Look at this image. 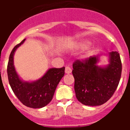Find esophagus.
I'll return each mask as SVG.
<instances>
[{
    "instance_id": "34e87169",
    "label": "esophagus",
    "mask_w": 130,
    "mask_h": 130,
    "mask_svg": "<svg viewBox=\"0 0 130 130\" xmlns=\"http://www.w3.org/2000/svg\"><path fill=\"white\" fill-rule=\"evenodd\" d=\"M71 72H72V69H71V68L69 67V66H66V68H65V73L69 74Z\"/></svg>"
}]
</instances>
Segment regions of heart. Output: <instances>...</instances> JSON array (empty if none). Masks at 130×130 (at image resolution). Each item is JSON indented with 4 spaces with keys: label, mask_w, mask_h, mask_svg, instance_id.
Listing matches in <instances>:
<instances>
[{
    "label": "heart",
    "mask_w": 130,
    "mask_h": 130,
    "mask_svg": "<svg viewBox=\"0 0 130 130\" xmlns=\"http://www.w3.org/2000/svg\"><path fill=\"white\" fill-rule=\"evenodd\" d=\"M90 42L87 41V40H83V41H81V42H79V44H78V46L79 47L83 48V47H86L88 45L90 44Z\"/></svg>",
    "instance_id": "heart-1"
}]
</instances>
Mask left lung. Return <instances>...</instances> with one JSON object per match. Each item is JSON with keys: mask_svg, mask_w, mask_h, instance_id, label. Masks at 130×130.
Instances as JSON below:
<instances>
[{"mask_svg": "<svg viewBox=\"0 0 130 130\" xmlns=\"http://www.w3.org/2000/svg\"><path fill=\"white\" fill-rule=\"evenodd\" d=\"M98 61V57H90L73 63L75 95L83 105L97 106L105 104L119 85L122 73L119 53H109V64L106 67L97 66Z\"/></svg>", "mask_w": 130, "mask_h": 130, "instance_id": "1", "label": "left lung"}]
</instances>
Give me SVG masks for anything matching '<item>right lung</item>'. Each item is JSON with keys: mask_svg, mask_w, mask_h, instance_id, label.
Masks as SVG:
<instances>
[{"mask_svg": "<svg viewBox=\"0 0 130 130\" xmlns=\"http://www.w3.org/2000/svg\"><path fill=\"white\" fill-rule=\"evenodd\" d=\"M25 40L16 45L10 53L7 66L9 83L15 95L23 105L34 109L42 108L52 100L56 88L64 75L65 68L49 69L41 79L34 82L21 80L13 65V55Z\"/></svg>", "mask_w": 130, "mask_h": 130, "instance_id": "add662e5", "label": "right lung"}]
</instances>
